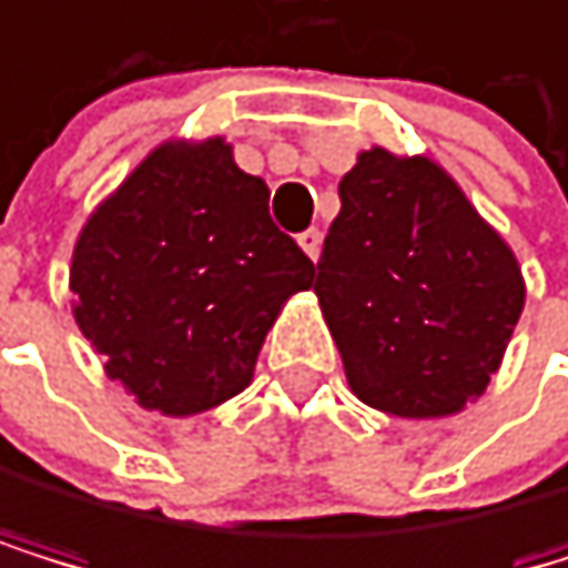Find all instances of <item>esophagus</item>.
I'll use <instances>...</instances> for the list:
<instances>
[{
	"label": "esophagus",
	"instance_id": "obj_1",
	"mask_svg": "<svg viewBox=\"0 0 568 568\" xmlns=\"http://www.w3.org/2000/svg\"><path fill=\"white\" fill-rule=\"evenodd\" d=\"M298 245L305 248V256L308 260H320V248H323V231L320 227H308L298 235Z\"/></svg>",
	"mask_w": 568,
	"mask_h": 568
}]
</instances>
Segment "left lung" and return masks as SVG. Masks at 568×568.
<instances>
[{"label": "left lung", "instance_id": "left-lung-1", "mask_svg": "<svg viewBox=\"0 0 568 568\" xmlns=\"http://www.w3.org/2000/svg\"><path fill=\"white\" fill-rule=\"evenodd\" d=\"M316 295L354 397L397 418L481 397L524 312L513 248L439 164L383 146L341 179Z\"/></svg>", "mask_w": 568, "mask_h": 568}]
</instances>
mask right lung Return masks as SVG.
<instances>
[{
  "label": "right lung",
  "mask_w": 568,
  "mask_h": 568,
  "mask_svg": "<svg viewBox=\"0 0 568 568\" xmlns=\"http://www.w3.org/2000/svg\"><path fill=\"white\" fill-rule=\"evenodd\" d=\"M316 266L270 221L231 146L161 143L83 224L69 287L83 337L140 407L210 410L252 383L266 329Z\"/></svg>",
  "instance_id": "1"
}]
</instances>
